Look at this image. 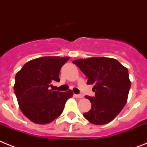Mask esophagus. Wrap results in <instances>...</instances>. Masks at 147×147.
<instances>
[{
	"label": "esophagus",
	"instance_id": "esophagus-1",
	"mask_svg": "<svg viewBox=\"0 0 147 147\" xmlns=\"http://www.w3.org/2000/svg\"><path fill=\"white\" fill-rule=\"evenodd\" d=\"M74 96L78 98H83V96L81 94H74Z\"/></svg>",
	"mask_w": 147,
	"mask_h": 147
}]
</instances>
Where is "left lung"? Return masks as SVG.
<instances>
[{"instance_id": "obj_1", "label": "left lung", "mask_w": 147, "mask_h": 147, "mask_svg": "<svg viewBox=\"0 0 147 147\" xmlns=\"http://www.w3.org/2000/svg\"><path fill=\"white\" fill-rule=\"evenodd\" d=\"M84 76L87 84H94L95 96H88L91 109L83 114L89 122L104 125L113 120L127 102L131 87L129 71L118 60L108 57H91L74 60Z\"/></svg>"}]
</instances>
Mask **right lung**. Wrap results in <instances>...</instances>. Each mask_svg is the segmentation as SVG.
Listing matches in <instances>:
<instances>
[{
	"label": "right lung",
	"instance_id": "right-lung-1",
	"mask_svg": "<svg viewBox=\"0 0 147 147\" xmlns=\"http://www.w3.org/2000/svg\"><path fill=\"white\" fill-rule=\"evenodd\" d=\"M69 57H44L26 63L15 78L14 91L21 111L32 122L45 124L58 117L71 90L52 91V82H59L60 69Z\"/></svg>",
	"mask_w": 147,
	"mask_h": 147
}]
</instances>
